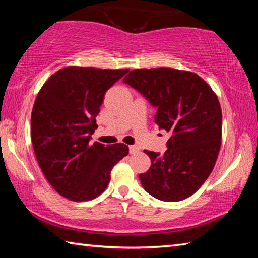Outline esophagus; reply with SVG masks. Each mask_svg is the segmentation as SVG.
Wrapping results in <instances>:
<instances>
[{"label": "esophagus", "instance_id": "esophagus-1", "mask_svg": "<svg viewBox=\"0 0 258 258\" xmlns=\"http://www.w3.org/2000/svg\"><path fill=\"white\" fill-rule=\"evenodd\" d=\"M128 149H130V154H137V152L139 151V147H137V146H130L128 147Z\"/></svg>", "mask_w": 258, "mask_h": 258}]
</instances>
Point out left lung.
Segmentation results:
<instances>
[{
	"mask_svg": "<svg viewBox=\"0 0 258 258\" xmlns=\"http://www.w3.org/2000/svg\"><path fill=\"white\" fill-rule=\"evenodd\" d=\"M157 108L155 123L171 134L167 150H145L151 166L139 178L148 194L163 202L194 195L215 166L222 139L217 95L197 74L160 67L134 69L124 77Z\"/></svg>",
	"mask_w": 258,
	"mask_h": 258,
	"instance_id": "left-lung-1",
	"label": "left lung"
}]
</instances>
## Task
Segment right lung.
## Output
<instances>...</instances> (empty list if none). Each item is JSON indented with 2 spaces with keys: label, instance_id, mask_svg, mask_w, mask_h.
<instances>
[{
  "label": "right lung",
  "instance_id": "right-lung-1",
  "mask_svg": "<svg viewBox=\"0 0 258 258\" xmlns=\"http://www.w3.org/2000/svg\"><path fill=\"white\" fill-rule=\"evenodd\" d=\"M128 69L68 66L38 92L32 111V143L52 187L72 202L97 198L107 189L113 166L128 155L124 143H90L104 93Z\"/></svg>",
  "mask_w": 258,
  "mask_h": 258
}]
</instances>
